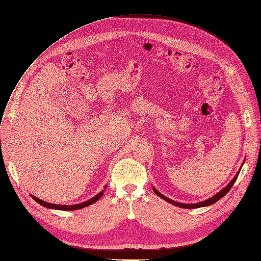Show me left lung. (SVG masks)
<instances>
[{"mask_svg":"<svg viewBox=\"0 0 261 261\" xmlns=\"http://www.w3.org/2000/svg\"><path fill=\"white\" fill-rule=\"evenodd\" d=\"M240 170H241V168H240ZM240 170L238 172V174L234 176V178H233L232 180L229 182V185H228L227 187H224L221 191H219L217 194H215L214 196L210 197L208 200H205V201L200 202V203H194V204H184V203L175 202V201H173V200L168 199V197H166L165 195H163V194H162L161 192H159L154 187H153V191L156 193V195H159V196L161 197V199H163V200L167 201V202H168V203H170V204H174V205L178 206V207H181V208H199V207H204V206H210V205H212V204H214V203H216L217 201H219V200L221 199V197H223L224 195H226V194L231 190L232 186L234 185V182H236V180H237V178H238V176H239V174H240Z\"/></svg>","mask_w":261,"mask_h":261,"instance_id":"8db88e82","label":"left lung"}]
</instances>
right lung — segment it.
Returning a JSON list of instances; mask_svg holds the SVG:
<instances>
[{
    "mask_svg": "<svg viewBox=\"0 0 261 261\" xmlns=\"http://www.w3.org/2000/svg\"><path fill=\"white\" fill-rule=\"evenodd\" d=\"M106 188H107V186H105V189H106ZM103 192H105V190L100 191L97 195H95L94 197H92V199H89L88 201H85V202L81 203V204H75V205H58V204H51V203L44 202V201L38 199V197H35L34 195H31V196H32V199H33L34 201H37L40 205L44 206V207L51 208V210H61V211H75V210L84 208V207H86V206H88V205H91V204L97 202V201L99 200L100 197L102 196Z\"/></svg>",
    "mask_w": 261,
    "mask_h": 261,
    "instance_id": "add662e5",
    "label": "right lung"
}]
</instances>
